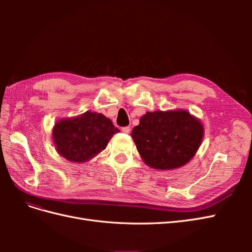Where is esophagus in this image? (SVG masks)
<instances>
[{"instance_id": "1", "label": "esophagus", "mask_w": 252, "mask_h": 252, "mask_svg": "<svg viewBox=\"0 0 252 252\" xmlns=\"http://www.w3.org/2000/svg\"><path fill=\"white\" fill-rule=\"evenodd\" d=\"M122 131H123L124 133H129V132H130V127H129V126L123 127V128H122Z\"/></svg>"}]
</instances>
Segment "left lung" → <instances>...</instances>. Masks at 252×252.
I'll return each instance as SVG.
<instances>
[{
	"label": "left lung",
	"mask_w": 252,
	"mask_h": 252,
	"mask_svg": "<svg viewBox=\"0 0 252 252\" xmlns=\"http://www.w3.org/2000/svg\"><path fill=\"white\" fill-rule=\"evenodd\" d=\"M204 128L185 110L146 112L133 128L132 139L144 162L155 169L178 168L199 149Z\"/></svg>",
	"instance_id": "obj_1"
}]
</instances>
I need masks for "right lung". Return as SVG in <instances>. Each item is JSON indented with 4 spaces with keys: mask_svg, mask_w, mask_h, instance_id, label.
Returning <instances> with one entry per match:
<instances>
[{
    "mask_svg": "<svg viewBox=\"0 0 252 252\" xmlns=\"http://www.w3.org/2000/svg\"><path fill=\"white\" fill-rule=\"evenodd\" d=\"M120 131L102 113L87 111L81 117L61 120L53 128V142L68 161L82 163L93 158Z\"/></svg>",
    "mask_w": 252,
    "mask_h": 252,
    "instance_id": "obj_1",
    "label": "right lung"
}]
</instances>
